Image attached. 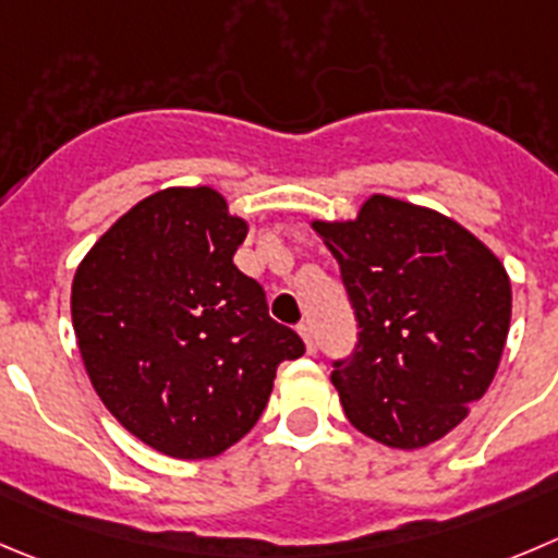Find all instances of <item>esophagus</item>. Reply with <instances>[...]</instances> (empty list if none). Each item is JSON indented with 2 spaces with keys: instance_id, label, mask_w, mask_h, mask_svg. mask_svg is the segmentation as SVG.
<instances>
[{
  "instance_id": "obj_1",
  "label": "esophagus",
  "mask_w": 558,
  "mask_h": 558,
  "mask_svg": "<svg viewBox=\"0 0 558 558\" xmlns=\"http://www.w3.org/2000/svg\"><path fill=\"white\" fill-rule=\"evenodd\" d=\"M299 333H301V339H304V344H306V353H315L317 344H315V337H312L310 323H301V326H299Z\"/></svg>"
}]
</instances>
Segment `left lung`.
<instances>
[{
  "label": "left lung",
  "mask_w": 558,
  "mask_h": 558,
  "mask_svg": "<svg viewBox=\"0 0 558 558\" xmlns=\"http://www.w3.org/2000/svg\"><path fill=\"white\" fill-rule=\"evenodd\" d=\"M359 323L333 362L344 416L395 449L458 427L496 378L512 317L501 259L438 210L373 194L348 221H312Z\"/></svg>",
  "instance_id": "8db88e82"
}]
</instances>
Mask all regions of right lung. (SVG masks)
I'll use <instances>...</instances> for the list:
<instances>
[{
  "mask_svg": "<svg viewBox=\"0 0 558 558\" xmlns=\"http://www.w3.org/2000/svg\"><path fill=\"white\" fill-rule=\"evenodd\" d=\"M246 232L216 189L172 185L120 216L73 276L89 384L117 422L169 458H216L241 441L276 367L304 355L232 263Z\"/></svg>",
  "mask_w": 558,
  "mask_h": 558,
  "instance_id": "obj_1",
  "label": "right lung"
}]
</instances>
